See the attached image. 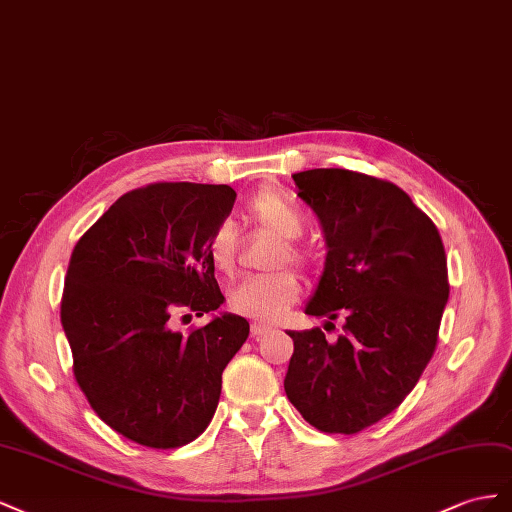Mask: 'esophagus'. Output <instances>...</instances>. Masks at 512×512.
I'll return each instance as SVG.
<instances>
[{"label":"esophagus","mask_w":512,"mask_h":512,"mask_svg":"<svg viewBox=\"0 0 512 512\" xmlns=\"http://www.w3.org/2000/svg\"><path fill=\"white\" fill-rule=\"evenodd\" d=\"M268 332H270V328L264 326V324H259V321H255V324H251V334H253L255 339L264 337V334H268Z\"/></svg>","instance_id":"esophagus-1"}]
</instances>
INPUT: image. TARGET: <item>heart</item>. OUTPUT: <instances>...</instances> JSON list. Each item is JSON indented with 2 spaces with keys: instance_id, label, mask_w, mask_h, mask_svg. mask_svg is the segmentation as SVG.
<instances>
[{
  "instance_id": "obj_1",
  "label": "heart",
  "mask_w": 512,
  "mask_h": 512,
  "mask_svg": "<svg viewBox=\"0 0 512 512\" xmlns=\"http://www.w3.org/2000/svg\"><path fill=\"white\" fill-rule=\"evenodd\" d=\"M248 216L255 223L270 227L283 236V244L276 251L274 264L283 266L304 264L306 253L296 240L304 231V214L289 197L276 191H261L248 203ZM206 255L210 266L218 274H229L236 266V229L231 223L216 225L206 244ZM302 294V283L298 274L289 268L270 274H253L242 279L229 291V309L242 317L274 324L279 321L289 306H294Z\"/></svg>"
}]
</instances>
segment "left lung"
<instances>
[{
  "mask_svg": "<svg viewBox=\"0 0 512 512\" xmlns=\"http://www.w3.org/2000/svg\"><path fill=\"white\" fill-rule=\"evenodd\" d=\"M291 178L328 246L304 313H343L345 326L334 343L319 328L289 332L285 392L315 429L352 435L397 410L435 352L450 291L444 244L397 184L349 169Z\"/></svg>",
  "mask_w": 512,
  "mask_h": 512,
  "instance_id": "obj_1",
  "label": "left lung"
}]
</instances>
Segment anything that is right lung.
Segmentation results:
<instances>
[{"label":"right lung","mask_w":512,"mask_h":512,"mask_svg":"<svg viewBox=\"0 0 512 512\" xmlns=\"http://www.w3.org/2000/svg\"><path fill=\"white\" fill-rule=\"evenodd\" d=\"M233 201L227 184L137 188L72 251L62 296L72 371L100 420L141 446L178 448L206 431L248 337L233 313L188 334L169 326L178 309L201 317L225 302L206 244Z\"/></svg>","instance_id":"obj_1"}]
</instances>
